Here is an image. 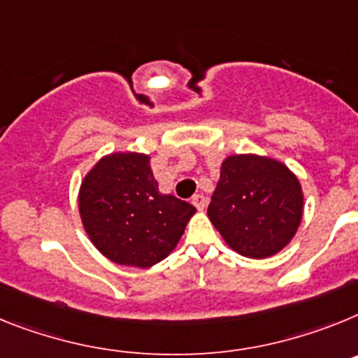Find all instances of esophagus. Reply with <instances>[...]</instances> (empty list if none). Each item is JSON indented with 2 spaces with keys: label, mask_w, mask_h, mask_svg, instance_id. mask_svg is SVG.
<instances>
[{
  "label": "esophagus",
  "mask_w": 358,
  "mask_h": 358,
  "mask_svg": "<svg viewBox=\"0 0 358 358\" xmlns=\"http://www.w3.org/2000/svg\"><path fill=\"white\" fill-rule=\"evenodd\" d=\"M191 201H192V205H194V207H196L198 210H203L205 207H207V198H205L203 194H194Z\"/></svg>",
  "instance_id": "obj_1"
}]
</instances>
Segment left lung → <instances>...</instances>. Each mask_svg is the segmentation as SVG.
I'll list each match as a JSON object with an SVG mask.
<instances>
[{
	"label": "left lung",
	"mask_w": 358,
	"mask_h": 358,
	"mask_svg": "<svg viewBox=\"0 0 358 358\" xmlns=\"http://www.w3.org/2000/svg\"><path fill=\"white\" fill-rule=\"evenodd\" d=\"M297 176L282 162L261 155H231L222 162L209 220L225 243L252 259L278 254L303 220Z\"/></svg>",
	"instance_id": "obj_1"
}]
</instances>
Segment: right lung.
Returning <instances> with one entry per match:
<instances>
[{"instance_id":"right-lung-1","label":"right lung","mask_w":358,"mask_h":358,"mask_svg":"<svg viewBox=\"0 0 358 358\" xmlns=\"http://www.w3.org/2000/svg\"><path fill=\"white\" fill-rule=\"evenodd\" d=\"M196 209L162 194L149 155L102 157L79 189V214L90 241L117 265L149 268L166 259Z\"/></svg>"}]
</instances>
